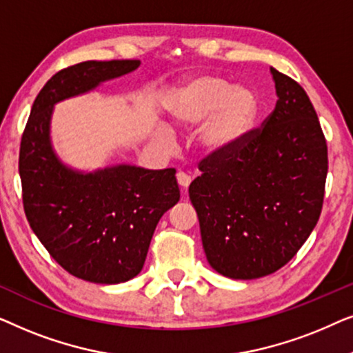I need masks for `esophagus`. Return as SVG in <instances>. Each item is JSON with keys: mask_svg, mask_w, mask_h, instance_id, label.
<instances>
[{"mask_svg": "<svg viewBox=\"0 0 353 353\" xmlns=\"http://www.w3.org/2000/svg\"><path fill=\"white\" fill-rule=\"evenodd\" d=\"M176 181H178V185L181 186L183 196H186L188 186L191 185V176L188 175V173H185V172H178V173H176Z\"/></svg>", "mask_w": 353, "mask_h": 353, "instance_id": "esophagus-1", "label": "esophagus"}]
</instances>
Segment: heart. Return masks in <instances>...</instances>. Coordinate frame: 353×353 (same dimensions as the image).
I'll return each mask as SVG.
<instances>
[{
  "mask_svg": "<svg viewBox=\"0 0 353 353\" xmlns=\"http://www.w3.org/2000/svg\"><path fill=\"white\" fill-rule=\"evenodd\" d=\"M173 123L196 127V143L204 154L223 156L239 146L259 117V98L252 90L233 86L215 75L191 77L176 85L163 101Z\"/></svg>",
  "mask_w": 353,
  "mask_h": 353,
  "instance_id": "obj_1",
  "label": "heart"
}]
</instances>
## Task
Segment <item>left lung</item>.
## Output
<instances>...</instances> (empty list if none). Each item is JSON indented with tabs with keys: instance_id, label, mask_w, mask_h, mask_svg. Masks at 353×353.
I'll use <instances>...</instances> for the list:
<instances>
[{
	"instance_id": "left-lung-1",
	"label": "left lung",
	"mask_w": 353,
	"mask_h": 353,
	"mask_svg": "<svg viewBox=\"0 0 353 353\" xmlns=\"http://www.w3.org/2000/svg\"><path fill=\"white\" fill-rule=\"evenodd\" d=\"M276 105L262 130L201 163L190 185L210 267L255 279L284 267L320 219L327 148L301 85L270 67Z\"/></svg>"
}]
</instances>
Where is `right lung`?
<instances>
[{"label": "right lung", "mask_w": 353, "mask_h": 353, "mask_svg": "<svg viewBox=\"0 0 353 353\" xmlns=\"http://www.w3.org/2000/svg\"><path fill=\"white\" fill-rule=\"evenodd\" d=\"M141 61H86L52 75L32 105L19 154L23 209L51 257L74 276L119 284L143 270L161 216L180 201L173 168L117 163L93 172L57 156L54 105L132 74Z\"/></svg>", "instance_id": "obj_1"}]
</instances>
